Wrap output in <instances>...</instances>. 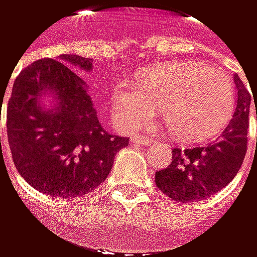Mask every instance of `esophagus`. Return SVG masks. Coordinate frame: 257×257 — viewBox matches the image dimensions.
<instances>
[{
  "mask_svg": "<svg viewBox=\"0 0 257 257\" xmlns=\"http://www.w3.org/2000/svg\"><path fill=\"white\" fill-rule=\"evenodd\" d=\"M133 143L139 144V146H149L150 143H153L152 138H143V136H133Z\"/></svg>",
  "mask_w": 257,
  "mask_h": 257,
  "instance_id": "esophagus-1",
  "label": "esophagus"
}]
</instances>
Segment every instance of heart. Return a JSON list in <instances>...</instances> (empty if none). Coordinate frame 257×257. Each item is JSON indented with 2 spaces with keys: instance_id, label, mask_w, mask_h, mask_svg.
Here are the masks:
<instances>
[{
  "instance_id": "obj_1",
  "label": "heart",
  "mask_w": 257,
  "mask_h": 257,
  "mask_svg": "<svg viewBox=\"0 0 257 257\" xmlns=\"http://www.w3.org/2000/svg\"><path fill=\"white\" fill-rule=\"evenodd\" d=\"M111 102L128 130L150 124L159 107L173 138L202 143L214 138L230 121L234 90L222 73L193 61H176L146 70L136 84H118Z\"/></svg>"
}]
</instances>
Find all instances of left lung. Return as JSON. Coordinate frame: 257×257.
<instances>
[{"instance_id": "8db88e82", "label": "left lung", "mask_w": 257, "mask_h": 257, "mask_svg": "<svg viewBox=\"0 0 257 257\" xmlns=\"http://www.w3.org/2000/svg\"><path fill=\"white\" fill-rule=\"evenodd\" d=\"M234 84L237 88L236 110L219 141L190 149L173 147L172 164L156 172V187L173 201H204L228 185L237 175L247 153L251 93L240 78L234 76Z\"/></svg>"}]
</instances>
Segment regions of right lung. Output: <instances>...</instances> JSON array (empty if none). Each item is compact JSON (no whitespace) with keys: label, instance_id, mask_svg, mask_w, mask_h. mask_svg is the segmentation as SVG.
Here are the masks:
<instances>
[{"label":"right lung","instance_id":"add662e5","mask_svg":"<svg viewBox=\"0 0 257 257\" xmlns=\"http://www.w3.org/2000/svg\"><path fill=\"white\" fill-rule=\"evenodd\" d=\"M64 62L88 72L93 59L44 58L17 76L7 102V141L26 182L50 196L78 198L107 179L114 156L128 139L101 127L84 81ZM44 90L58 98L52 110L37 101Z\"/></svg>","mask_w":257,"mask_h":257}]
</instances>
